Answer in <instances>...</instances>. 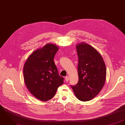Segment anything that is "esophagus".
Wrapping results in <instances>:
<instances>
[{
  "instance_id": "1",
  "label": "esophagus",
  "mask_w": 125,
  "mask_h": 125,
  "mask_svg": "<svg viewBox=\"0 0 125 125\" xmlns=\"http://www.w3.org/2000/svg\"><path fill=\"white\" fill-rule=\"evenodd\" d=\"M69 76H66V77H65V81H66V82H68L69 81Z\"/></svg>"
}]
</instances>
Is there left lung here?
<instances>
[{
  "label": "left lung",
  "mask_w": 125,
  "mask_h": 125,
  "mask_svg": "<svg viewBox=\"0 0 125 125\" xmlns=\"http://www.w3.org/2000/svg\"><path fill=\"white\" fill-rule=\"evenodd\" d=\"M76 46L79 80L71 88L77 99L89 101L96 97L103 89L106 80V67L101 54L92 46L82 42Z\"/></svg>",
  "instance_id": "left-lung-1"
}]
</instances>
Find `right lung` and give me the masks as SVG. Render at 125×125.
Masks as SVG:
<instances>
[{"label": "right lung", "mask_w": 125, "mask_h": 125, "mask_svg": "<svg viewBox=\"0 0 125 125\" xmlns=\"http://www.w3.org/2000/svg\"><path fill=\"white\" fill-rule=\"evenodd\" d=\"M58 49L55 44L46 43L32 52L23 66L26 87L34 97L43 102L54 97L57 88L64 83L54 61Z\"/></svg>", "instance_id": "add662e5"}]
</instances>
